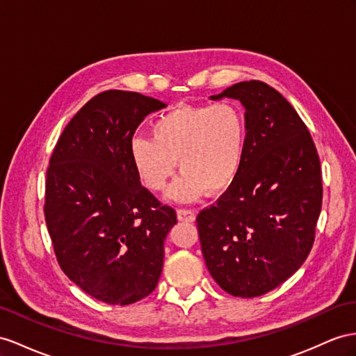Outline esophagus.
Returning <instances> with one entry per match:
<instances>
[{"label":"esophagus","instance_id":"34e87169","mask_svg":"<svg viewBox=\"0 0 356 356\" xmlns=\"http://www.w3.org/2000/svg\"><path fill=\"white\" fill-rule=\"evenodd\" d=\"M177 220L185 221V222H194L195 221V213L193 211H189V209H179Z\"/></svg>","mask_w":356,"mask_h":356}]
</instances>
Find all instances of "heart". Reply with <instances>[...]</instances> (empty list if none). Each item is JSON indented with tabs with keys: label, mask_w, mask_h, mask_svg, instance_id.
<instances>
[{
	"label": "heart",
	"mask_w": 356,
	"mask_h": 356,
	"mask_svg": "<svg viewBox=\"0 0 356 356\" xmlns=\"http://www.w3.org/2000/svg\"><path fill=\"white\" fill-rule=\"evenodd\" d=\"M248 144V123L242 108L224 102L184 105L158 115L149 136H136L131 158L136 175L153 193L167 189L181 172L170 197L188 203L204 191L216 195L229 189L242 170Z\"/></svg>",
	"instance_id": "heart-1"
}]
</instances>
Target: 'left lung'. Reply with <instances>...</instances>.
<instances>
[{
    "mask_svg": "<svg viewBox=\"0 0 356 356\" xmlns=\"http://www.w3.org/2000/svg\"><path fill=\"white\" fill-rule=\"evenodd\" d=\"M241 100L247 154L234 184L197 216L203 257L227 293L256 298L302 266L322 209L321 161L302 118L275 88L243 81L212 100Z\"/></svg>",
    "mask_w": 356,
    "mask_h": 356,
    "instance_id": "8db88e82",
    "label": "left lung"
}]
</instances>
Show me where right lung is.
<instances>
[{
  "label": "right lung",
  "mask_w": 356,
  "mask_h": 356,
  "mask_svg": "<svg viewBox=\"0 0 356 356\" xmlns=\"http://www.w3.org/2000/svg\"><path fill=\"white\" fill-rule=\"evenodd\" d=\"M167 105L108 90L79 109L49 159L44 221L63 272L102 302L129 305L156 287L163 241L177 224L136 175L135 129Z\"/></svg>",
  "instance_id": "obj_1"
}]
</instances>
